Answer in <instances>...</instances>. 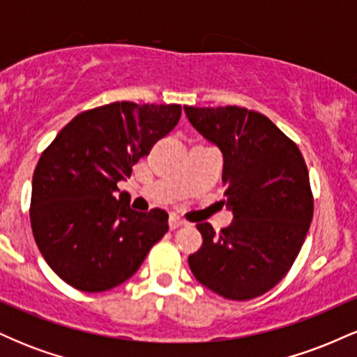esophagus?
Masks as SVG:
<instances>
[{"label":"esophagus","instance_id":"obj_1","mask_svg":"<svg viewBox=\"0 0 357 357\" xmlns=\"http://www.w3.org/2000/svg\"><path fill=\"white\" fill-rule=\"evenodd\" d=\"M184 225H186V221L179 218V216L173 215V216H171V218H169V228H171V230H176V228L184 227Z\"/></svg>","mask_w":357,"mask_h":357}]
</instances>
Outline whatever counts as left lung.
Wrapping results in <instances>:
<instances>
[{
  "label": "left lung",
  "mask_w": 357,
  "mask_h": 357,
  "mask_svg": "<svg viewBox=\"0 0 357 357\" xmlns=\"http://www.w3.org/2000/svg\"><path fill=\"white\" fill-rule=\"evenodd\" d=\"M196 130L220 147L230 227L196 225L202 248L188 258L199 284L230 301L264 296L287 275L314 215L301 149L264 114L236 105L184 107Z\"/></svg>",
  "instance_id": "obj_1"
}]
</instances>
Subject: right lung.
Instances as JSON below:
<instances>
[{"instance_id": "right-lung-1", "label": "right lung", "mask_w": 357, "mask_h": 357, "mask_svg": "<svg viewBox=\"0 0 357 357\" xmlns=\"http://www.w3.org/2000/svg\"><path fill=\"white\" fill-rule=\"evenodd\" d=\"M179 117L178 104L114 102L73 117L42 153L31 184V230L47 264L73 289L121 285L166 235L165 210L134 211L116 192Z\"/></svg>"}]
</instances>
